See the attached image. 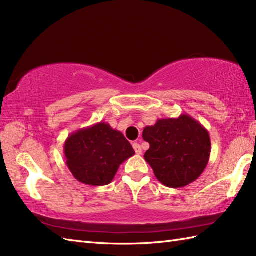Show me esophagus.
<instances>
[{
    "label": "esophagus",
    "mask_w": 256,
    "mask_h": 256,
    "mask_svg": "<svg viewBox=\"0 0 256 256\" xmlns=\"http://www.w3.org/2000/svg\"><path fill=\"white\" fill-rule=\"evenodd\" d=\"M133 148H134L135 153H136V154H138V155L142 154V148H140V145L138 143H134L133 144Z\"/></svg>",
    "instance_id": "34e87169"
}]
</instances>
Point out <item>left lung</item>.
I'll use <instances>...</instances> for the list:
<instances>
[{"instance_id": "left-lung-1", "label": "left lung", "mask_w": 256, "mask_h": 256, "mask_svg": "<svg viewBox=\"0 0 256 256\" xmlns=\"http://www.w3.org/2000/svg\"><path fill=\"white\" fill-rule=\"evenodd\" d=\"M143 138L150 143L144 158L166 187L187 186L198 179L208 165L209 133L188 114L157 120L154 125L144 128Z\"/></svg>"}]
</instances>
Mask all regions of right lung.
I'll return each mask as SVG.
<instances>
[{
  "label": "right lung",
  "instance_id": "right-lung-1",
  "mask_svg": "<svg viewBox=\"0 0 256 256\" xmlns=\"http://www.w3.org/2000/svg\"><path fill=\"white\" fill-rule=\"evenodd\" d=\"M64 152L72 176L90 186L110 184L120 165L135 154L124 135L103 122L70 134Z\"/></svg>",
  "mask_w": 256,
  "mask_h": 256
}]
</instances>
